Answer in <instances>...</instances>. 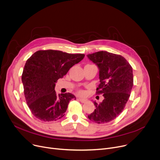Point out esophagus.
Instances as JSON below:
<instances>
[{
    "mask_svg": "<svg viewBox=\"0 0 160 160\" xmlns=\"http://www.w3.org/2000/svg\"><path fill=\"white\" fill-rule=\"evenodd\" d=\"M78 100H79L80 102H82V103H85V102H86L87 101H88V99H86V98H78Z\"/></svg>",
    "mask_w": 160,
    "mask_h": 160,
    "instance_id": "esophagus-1",
    "label": "esophagus"
}]
</instances>
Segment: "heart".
Wrapping results in <instances>:
<instances>
[{"label": "heart", "mask_w": 160, "mask_h": 160, "mask_svg": "<svg viewBox=\"0 0 160 160\" xmlns=\"http://www.w3.org/2000/svg\"><path fill=\"white\" fill-rule=\"evenodd\" d=\"M80 93H82V92H80Z\"/></svg>", "instance_id": "b5f03b06"}]
</instances>
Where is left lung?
I'll list each match as a JSON object with an SVG mask.
<instances>
[{
    "label": "left lung",
    "mask_w": 160,
    "mask_h": 160,
    "mask_svg": "<svg viewBox=\"0 0 160 160\" xmlns=\"http://www.w3.org/2000/svg\"><path fill=\"white\" fill-rule=\"evenodd\" d=\"M99 70L100 84L97 93H103L102 102L97 104L93 113L88 115L98 124L109 122L120 115L130 97L133 84L132 67L121 55L99 51L87 55Z\"/></svg>",
    "instance_id": "8db88e82"
}]
</instances>
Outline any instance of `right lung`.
<instances>
[{"instance_id": "obj_1", "label": "right lung", "mask_w": 160, "mask_h": 160, "mask_svg": "<svg viewBox=\"0 0 160 160\" xmlns=\"http://www.w3.org/2000/svg\"><path fill=\"white\" fill-rule=\"evenodd\" d=\"M84 56L60 50H38L27 61L22 74L24 94L36 118L49 122L65 115L69 101L76 97L70 93L57 95L56 83Z\"/></svg>"}]
</instances>
